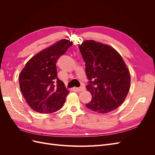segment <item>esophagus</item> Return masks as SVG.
I'll return each instance as SVG.
<instances>
[{
	"mask_svg": "<svg viewBox=\"0 0 155 155\" xmlns=\"http://www.w3.org/2000/svg\"><path fill=\"white\" fill-rule=\"evenodd\" d=\"M76 90H77L78 91L81 92V91H85V87H79V88H76Z\"/></svg>",
	"mask_w": 155,
	"mask_h": 155,
	"instance_id": "1",
	"label": "esophagus"
}]
</instances>
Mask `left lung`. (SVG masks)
<instances>
[{
  "label": "left lung",
  "mask_w": 155,
  "mask_h": 155,
  "mask_svg": "<svg viewBox=\"0 0 155 155\" xmlns=\"http://www.w3.org/2000/svg\"><path fill=\"white\" fill-rule=\"evenodd\" d=\"M79 48L89 80L86 88L92 97L86 107L101 114L115 110L125 101L130 85L123 58L112 46L93 40L83 41Z\"/></svg>",
  "instance_id": "8db88e82"
}]
</instances>
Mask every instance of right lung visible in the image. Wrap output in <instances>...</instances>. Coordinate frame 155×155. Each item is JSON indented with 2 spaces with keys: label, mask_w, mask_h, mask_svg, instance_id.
Segmentation results:
<instances>
[{
  "label": "right lung",
  "mask_w": 155,
  "mask_h": 155,
  "mask_svg": "<svg viewBox=\"0 0 155 155\" xmlns=\"http://www.w3.org/2000/svg\"><path fill=\"white\" fill-rule=\"evenodd\" d=\"M72 45L69 40H60L36 54L22 70L20 89L32 110L49 114L62 108L69 91L58 78L56 63Z\"/></svg>",
  "instance_id": "add662e5"
}]
</instances>
